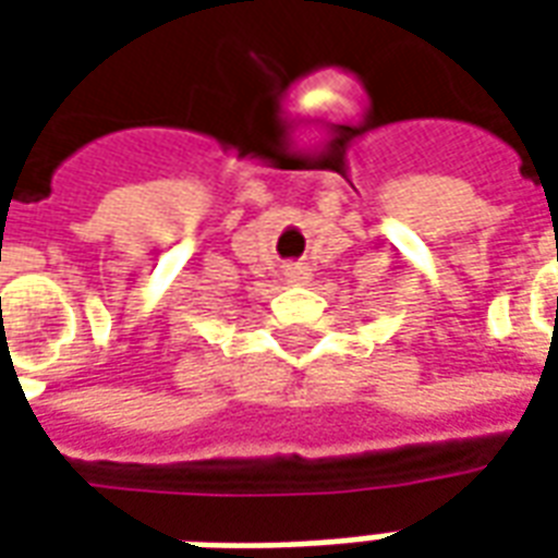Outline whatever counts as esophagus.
Masks as SVG:
<instances>
[{
    "mask_svg": "<svg viewBox=\"0 0 558 558\" xmlns=\"http://www.w3.org/2000/svg\"><path fill=\"white\" fill-rule=\"evenodd\" d=\"M283 278H287V283H307L311 280V268L304 266V263H290V266H283Z\"/></svg>",
    "mask_w": 558,
    "mask_h": 558,
    "instance_id": "1",
    "label": "esophagus"
}]
</instances>
